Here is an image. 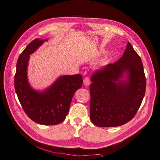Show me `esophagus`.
Here are the masks:
<instances>
[{"label":"esophagus","mask_w":160,"mask_h":160,"mask_svg":"<svg viewBox=\"0 0 160 160\" xmlns=\"http://www.w3.org/2000/svg\"><path fill=\"white\" fill-rule=\"evenodd\" d=\"M90 84V79L89 77H86L84 79V84L87 86V85H89Z\"/></svg>","instance_id":"esophagus-1"}]
</instances>
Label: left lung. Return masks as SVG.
<instances>
[{
	"label": "left lung",
	"instance_id": "1",
	"mask_svg": "<svg viewBox=\"0 0 160 160\" xmlns=\"http://www.w3.org/2000/svg\"><path fill=\"white\" fill-rule=\"evenodd\" d=\"M126 72L128 82L120 81ZM91 80L93 123L101 128L117 127L133 118L144 98L147 82L141 59L130 42L119 60L97 71Z\"/></svg>",
	"mask_w": 160,
	"mask_h": 160
}]
</instances>
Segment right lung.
<instances>
[{"label": "right lung", "mask_w": 160, "mask_h": 160, "mask_svg": "<svg viewBox=\"0 0 160 160\" xmlns=\"http://www.w3.org/2000/svg\"><path fill=\"white\" fill-rule=\"evenodd\" d=\"M47 40L35 38L20 54L16 65L14 86L19 102L25 114L41 125H56L65 120L74 93L82 86L81 74L63 76L44 92H38L29 86L27 68L29 55Z\"/></svg>", "instance_id": "1"}]
</instances>
